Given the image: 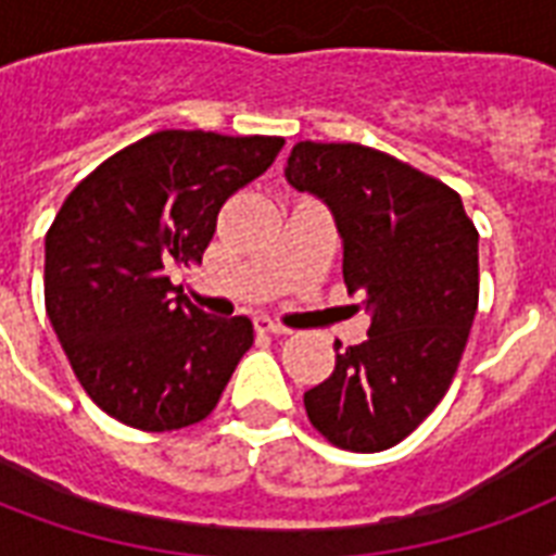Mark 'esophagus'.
Returning <instances> with one entry per match:
<instances>
[{"label": "esophagus", "instance_id": "obj_1", "mask_svg": "<svg viewBox=\"0 0 556 556\" xmlns=\"http://www.w3.org/2000/svg\"><path fill=\"white\" fill-rule=\"evenodd\" d=\"M256 329L268 331V334H277V338H282V334H291V329H288V326H282V323H277V320H270V317H256Z\"/></svg>", "mask_w": 556, "mask_h": 556}]
</instances>
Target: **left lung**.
<instances>
[{"mask_svg": "<svg viewBox=\"0 0 556 556\" xmlns=\"http://www.w3.org/2000/svg\"><path fill=\"white\" fill-rule=\"evenodd\" d=\"M288 185L329 204L369 338L305 392L314 430L352 453L404 441L453 383L479 308V233L462 195L361 143L300 141Z\"/></svg>", "mask_w": 556, "mask_h": 556, "instance_id": "8db88e82", "label": "left lung"}]
</instances>
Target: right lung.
<instances>
[{
  "mask_svg": "<svg viewBox=\"0 0 556 556\" xmlns=\"http://www.w3.org/2000/svg\"><path fill=\"white\" fill-rule=\"evenodd\" d=\"M282 143L164 129L115 152L63 201L46 233V312L86 395L115 421L167 432L216 409L253 323L204 314L169 270L201 262L222 204Z\"/></svg>",
  "mask_w": 556,
  "mask_h": 556,
  "instance_id": "1",
  "label": "right lung"
}]
</instances>
